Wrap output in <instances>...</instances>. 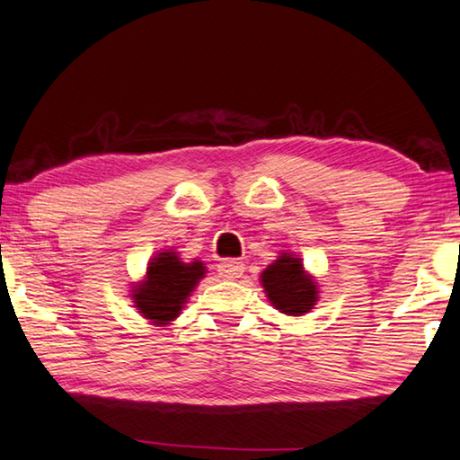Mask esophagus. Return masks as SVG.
<instances>
[{"label":"esophagus","mask_w":460,"mask_h":460,"mask_svg":"<svg viewBox=\"0 0 460 460\" xmlns=\"http://www.w3.org/2000/svg\"><path fill=\"white\" fill-rule=\"evenodd\" d=\"M243 269H245V267H243L241 261L227 259L219 265V275L223 279H229V281H235V279H239L243 275Z\"/></svg>","instance_id":"1"}]
</instances>
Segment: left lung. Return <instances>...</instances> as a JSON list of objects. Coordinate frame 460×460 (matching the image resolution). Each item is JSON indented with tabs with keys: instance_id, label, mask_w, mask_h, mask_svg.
<instances>
[{
	"instance_id": "8db88e82",
	"label": "left lung",
	"mask_w": 460,
	"mask_h": 460,
	"mask_svg": "<svg viewBox=\"0 0 460 460\" xmlns=\"http://www.w3.org/2000/svg\"><path fill=\"white\" fill-rule=\"evenodd\" d=\"M261 285L273 307L291 317L309 313L319 299L314 279L305 271L303 261L291 253H281L261 273Z\"/></svg>"
}]
</instances>
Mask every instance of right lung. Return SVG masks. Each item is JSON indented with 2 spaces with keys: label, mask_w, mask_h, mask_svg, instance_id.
Wrapping results in <instances>:
<instances>
[{
  "label": "right lung",
  "mask_w": 460,
  "mask_h": 460,
  "mask_svg": "<svg viewBox=\"0 0 460 460\" xmlns=\"http://www.w3.org/2000/svg\"><path fill=\"white\" fill-rule=\"evenodd\" d=\"M203 277L205 267L201 261L183 263L175 251L157 253L151 259L146 279L133 287L135 307L153 325L167 327L179 317L189 295Z\"/></svg>",
  "instance_id": "obj_1"
}]
</instances>
